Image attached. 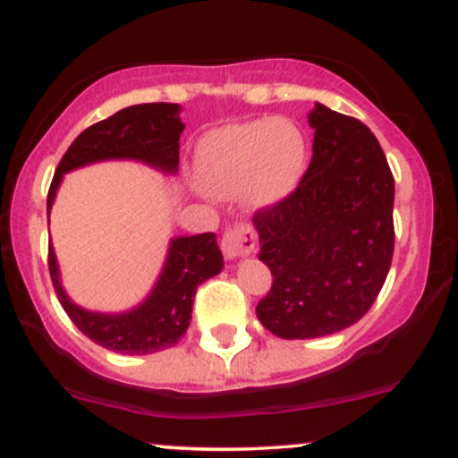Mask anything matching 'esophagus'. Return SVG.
I'll return each mask as SVG.
<instances>
[{
  "label": "esophagus",
  "instance_id": "34e87169",
  "mask_svg": "<svg viewBox=\"0 0 458 458\" xmlns=\"http://www.w3.org/2000/svg\"><path fill=\"white\" fill-rule=\"evenodd\" d=\"M256 250V234L250 224H236L228 228L222 236V251L228 260L241 259V256L251 254Z\"/></svg>",
  "mask_w": 458,
  "mask_h": 458
}]
</instances>
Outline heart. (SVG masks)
I'll return each instance as SVG.
<instances>
[{
  "label": "heart",
  "mask_w": 458,
  "mask_h": 458,
  "mask_svg": "<svg viewBox=\"0 0 458 458\" xmlns=\"http://www.w3.org/2000/svg\"><path fill=\"white\" fill-rule=\"evenodd\" d=\"M306 163L299 129L277 120H254L204 135L196 150L199 181L213 193H236L256 207L280 202L297 187Z\"/></svg>",
  "instance_id": "heart-1"
}]
</instances>
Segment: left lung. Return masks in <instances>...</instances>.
Returning a JSON list of instances; mask_svg holds the SVG:
<instances>
[{"mask_svg":"<svg viewBox=\"0 0 458 458\" xmlns=\"http://www.w3.org/2000/svg\"><path fill=\"white\" fill-rule=\"evenodd\" d=\"M312 161L295 191L254 213L273 284L256 317L284 340L335 334L360 320L394 254V176L364 123L317 103Z\"/></svg>","mask_w":458,"mask_h":458,"instance_id":"left-lung-1","label":"left lung"}]
</instances>
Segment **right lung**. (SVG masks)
I'll list each match as a JSON object with an SVG mask.
<instances>
[{
	"label": "right lung",
	"mask_w": 458,
	"mask_h": 458,
	"mask_svg": "<svg viewBox=\"0 0 458 458\" xmlns=\"http://www.w3.org/2000/svg\"><path fill=\"white\" fill-rule=\"evenodd\" d=\"M176 103L131 105L88 127L64 152L47 196V217L62 176L75 167L105 159L144 161L163 172L178 170V140L185 124L178 118ZM224 267L215 233L172 239L155 288L138 308L124 314L88 312L72 303L60 284L54 247L49 245V273L55 295L75 327L114 353L148 355L174 346L191 320L196 288Z\"/></svg>",
	"instance_id": "1"
}]
</instances>
